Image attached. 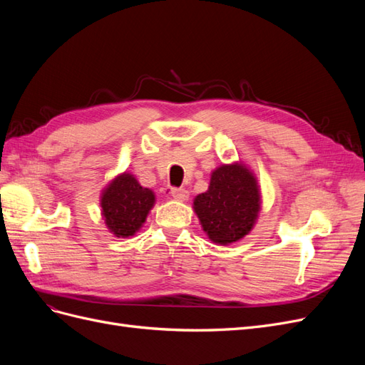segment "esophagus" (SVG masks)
I'll return each instance as SVG.
<instances>
[{
    "instance_id": "obj_1",
    "label": "esophagus",
    "mask_w": 365,
    "mask_h": 365,
    "mask_svg": "<svg viewBox=\"0 0 365 365\" xmlns=\"http://www.w3.org/2000/svg\"><path fill=\"white\" fill-rule=\"evenodd\" d=\"M170 193L176 201H187V200H189V192H187L185 189H172Z\"/></svg>"
}]
</instances>
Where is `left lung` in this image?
Masks as SVG:
<instances>
[{
  "instance_id": "1",
  "label": "left lung",
  "mask_w": 365,
  "mask_h": 365,
  "mask_svg": "<svg viewBox=\"0 0 365 365\" xmlns=\"http://www.w3.org/2000/svg\"><path fill=\"white\" fill-rule=\"evenodd\" d=\"M193 210L207 237L231 245L251 233L262 210L257 176L244 161L220 164L204 193L195 196Z\"/></svg>"
}]
</instances>
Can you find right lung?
I'll list each match as a JSON object with an SVG mask.
<instances>
[{
  "mask_svg": "<svg viewBox=\"0 0 365 365\" xmlns=\"http://www.w3.org/2000/svg\"><path fill=\"white\" fill-rule=\"evenodd\" d=\"M155 200V193L143 187L135 175L130 172L115 175L101 193L102 217L109 233L115 237L135 236L145 225Z\"/></svg>",
  "mask_w": 365,
  "mask_h": 365,
  "instance_id": "add662e5",
  "label": "right lung"
}]
</instances>
